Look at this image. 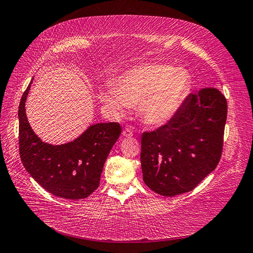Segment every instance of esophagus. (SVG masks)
Wrapping results in <instances>:
<instances>
[{"label":"esophagus","instance_id":"34e87169","mask_svg":"<svg viewBox=\"0 0 253 253\" xmlns=\"http://www.w3.org/2000/svg\"><path fill=\"white\" fill-rule=\"evenodd\" d=\"M123 136H124V137H131V136H132V130L130 129V128L126 127L125 129L123 130Z\"/></svg>","mask_w":253,"mask_h":253}]
</instances>
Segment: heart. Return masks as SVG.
<instances>
[{
	"mask_svg": "<svg viewBox=\"0 0 253 253\" xmlns=\"http://www.w3.org/2000/svg\"><path fill=\"white\" fill-rule=\"evenodd\" d=\"M191 76L184 67L163 63L143 64L122 74L114 89L102 91L100 99L116 114L137 106L141 120L151 126L169 122L191 88Z\"/></svg>",
	"mask_w": 253,
	"mask_h": 253,
	"instance_id": "obj_1",
	"label": "heart"
}]
</instances>
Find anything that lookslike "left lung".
<instances>
[{"label":"left lung","mask_w":253,"mask_h":253,"mask_svg":"<svg viewBox=\"0 0 253 253\" xmlns=\"http://www.w3.org/2000/svg\"><path fill=\"white\" fill-rule=\"evenodd\" d=\"M226 118L227 101L218 89L188 95L169 122L142 133L144 184L165 197L195 189L221 160Z\"/></svg>","instance_id":"left-lung-1"}]
</instances>
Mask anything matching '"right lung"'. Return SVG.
<instances>
[{
    "label": "right lung",
    "instance_id": "add662e5",
    "mask_svg": "<svg viewBox=\"0 0 253 253\" xmlns=\"http://www.w3.org/2000/svg\"><path fill=\"white\" fill-rule=\"evenodd\" d=\"M31 84V83H30ZM27 87L18 107L19 154L27 171L52 195L68 200L89 197L100 185L105 161L122 132L118 123L90 126L74 141L61 146L42 142L27 120Z\"/></svg>",
    "mask_w": 253,
    "mask_h": 253
}]
</instances>
